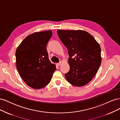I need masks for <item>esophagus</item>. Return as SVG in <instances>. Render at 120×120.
Instances as JSON below:
<instances>
[{"instance_id": "1", "label": "esophagus", "mask_w": 120, "mask_h": 120, "mask_svg": "<svg viewBox=\"0 0 120 120\" xmlns=\"http://www.w3.org/2000/svg\"><path fill=\"white\" fill-rule=\"evenodd\" d=\"M61 61H60V62L58 63V64H57V66H60L61 65Z\"/></svg>"}]
</instances>
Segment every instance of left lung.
Returning a JSON list of instances; mask_svg holds the SVG:
<instances>
[{"mask_svg": "<svg viewBox=\"0 0 120 120\" xmlns=\"http://www.w3.org/2000/svg\"><path fill=\"white\" fill-rule=\"evenodd\" d=\"M57 33L70 57V71L64 75L67 80L75 86L86 85L95 77L101 62L99 43L84 30H58Z\"/></svg>", "mask_w": 120, "mask_h": 120, "instance_id": "1", "label": "left lung"}]
</instances>
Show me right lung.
I'll return each mask as SVG.
<instances>
[{
    "instance_id": "obj_1",
    "label": "right lung",
    "mask_w": 120,
    "mask_h": 120,
    "mask_svg": "<svg viewBox=\"0 0 120 120\" xmlns=\"http://www.w3.org/2000/svg\"><path fill=\"white\" fill-rule=\"evenodd\" d=\"M52 34L50 30L34 32L25 38L16 50L17 70L24 82L34 89L48 85L56 70L46 50Z\"/></svg>"
}]
</instances>
